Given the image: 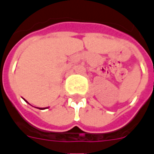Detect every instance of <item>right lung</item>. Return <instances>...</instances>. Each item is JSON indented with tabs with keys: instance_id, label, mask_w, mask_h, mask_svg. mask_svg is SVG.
<instances>
[{
	"instance_id": "obj_1",
	"label": "right lung",
	"mask_w": 154,
	"mask_h": 154,
	"mask_svg": "<svg viewBox=\"0 0 154 154\" xmlns=\"http://www.w3.org/2000/svg\"><path fill=\"white\" fill-rule=\"evenodd\" d=\"M46 108H47V107H46ZM46 108H44V109H46Z\"/></svg>"
}]
</instances>
